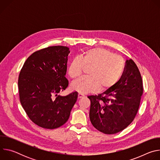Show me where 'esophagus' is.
Segmentation results:
<instances>
[{"label": "esophagus", "mask_w": 160, "mask_h": 160, "mask_svg": "<svg viewBox=\"0 0 160 160\" xmlns=\"http://www.w3.org/2000/svg\"><path fill=\"white\" fill-rule=\"evenodd\" d=\"M83 97H84V96H83V94H80V93H79V94H78V99L82 98H83Z\"/></svg>", "instance_id": "1"}]
</instances>
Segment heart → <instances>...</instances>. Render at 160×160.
<instances>
[{
    "instance_id": "1",
    "label": "heart",
    "mask_w": 160,
    "mask_h": 160,
    "mask_svg": "<svg viewBox=\"0 0 160 160\" xmlns=\"http://www.w3.org/2000/svg\"><path fill=\"white\" fill-rule=\"evenodd\" d=\"M83 66L91 68L88 77L74 82L71 88L85 94L96 92L99 89L106 91L115 86L122 78L125 70L123 59L103 48H94L83 52L80 58L75 57L70 62L68 73L73 80L80 77Z\"/></svg>"
}]
</instances>
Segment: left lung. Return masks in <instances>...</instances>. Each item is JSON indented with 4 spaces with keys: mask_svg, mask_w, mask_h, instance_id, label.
Returning <instances> with one entry per match:
<instances>
[{
    "mask_svg": "<svg viewBox=\"0 0 160 160\" xmlns=\"http://www.w3.org/2000/svg\"><path fill=\"white\" fill-rule=\"evenodd\" d=\"M123 76L112 88L98 96H89V117L92 125L106 134H114L127 128L138 111L143 84L138 67L127 60Z\"/></svg>",
    "mask_w": 160,
    "mask_h": 160,
    "instance_id": "obj_1",
    "label": "left lung"
}]
</instances>
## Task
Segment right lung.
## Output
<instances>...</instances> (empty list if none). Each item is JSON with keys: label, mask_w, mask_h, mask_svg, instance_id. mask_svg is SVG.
<instances>
[{"label": "right lung", "mask_w": 160, "mask_h": 160, "mask_svg": "<svg viewBox=\"0 0 160 160\" xmlns=\"http://www.w3.org/2000/svg\"><path fill=\"white\" fill-rule=\"evenodd\" d=\"M69 49L56 45L37 51L27 58L19 73L21 106L29 118L43 128L64 125L77 100V92L58 95L68 86L65 75Z\"/></svg>", "instance_id": "add662e5"}]
</instances>
